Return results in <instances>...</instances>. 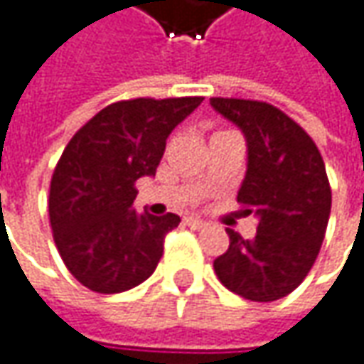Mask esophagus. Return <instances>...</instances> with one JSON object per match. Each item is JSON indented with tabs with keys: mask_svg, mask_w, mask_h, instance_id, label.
<instances>
[{
	"mask_svg": "<svg viewBox=\"0 0 364 364\" xmlns=\"http://www.w3.org/2000/svg\"><path fill=\"white\" fill-rule=\"evenodd\" d=\"M185 225L191 226V228H196V230H202V228L208 226V223H203V220H200V218H185Z\"/></svg>",
	"mask_w": 364,
	"mask_h": 364,
	"instance_id": "esophagus-1",
	"label": "esophagus"
}]
</instances>
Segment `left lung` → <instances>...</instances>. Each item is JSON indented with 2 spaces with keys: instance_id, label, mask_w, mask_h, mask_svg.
I'll use <instances>...</instances> for the list:
<instances>
[{
  "instance_id": "obj_1",
  "label": "left lung",
  "mask_w": 364,
  "mask_h": 364,
  "mask_svg": "<svg viewBox=\"0 0 364 364\" xmlns=\"http://www.w3.org/2000/svg\"><path fill=\"white\" fill-rule=\"evenodd\" d=\"M210 105L245 136L237 202L257 218L251 241L226 230L230 245L214 259V272L247 301H278L305 280L323 243L331 210L326 164L309 134L274 105L220 97Z\"/></svg>"
}]
</instances>
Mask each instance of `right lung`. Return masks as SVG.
<instances>
[{
    "instance_id": "obj_1",
    "label": "right lung",
    "mask_w": 364,
    "mask_h": 364,
    "mask_svg": "<svg viewBox=\"0 0 364 364\" xmlns=\"http://www.w3.org/2000/svg\"><path fill=\"white\" fill-rule=\"evenodd\" d=\"M202 97L132 98L98 111L57 162L49 220L65 267L86 289L115 294L152 276L177 214H138L136 181L152 177L166 138Z\"/></svg>"
}]
</instances>
